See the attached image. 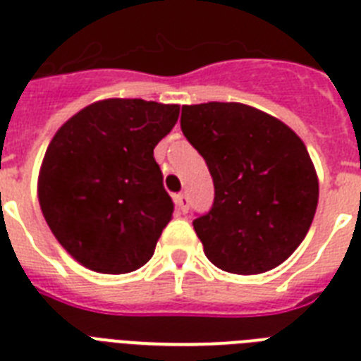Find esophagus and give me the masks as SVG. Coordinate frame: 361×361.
I'll return each instance as SVG.
<instances>
[{"mask_svg":"<svg viewBox=\"0 0 361 361\" xmlns=\"http://www.w3.org/2000/svg\"><path fill=\"white\" fill-rule=\"evenodd\" d=\"M174 202H176V206H178V209H180L181 214H187V209H189V200H187L185 195H176Z\"/></svg>","mask_w":361,"mask_h":361,"instance_id":"34e87169","label":"esophagus"}]
</instances>
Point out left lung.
Masks as SVG:
<instances>
[{"label":"left lung","instance_id":"obj_1","mask_svg":"<svg viewBox=\"0 0 361 361\" xmlns=\"http://www.w3.org/2000/svg\"><path fill=\"white\" fill-rule=\"evenodd\" d=\"M181 130L214 178V206L192 221L209 262L238 275L285 262L319 204V176L302 138L255 106L217 101L185 104Z\"/></svg>","mask_w":361,"mask_h":361}]
</instances>
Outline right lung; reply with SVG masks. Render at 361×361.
I'll use <instances>...</instances> for the list:
<instances>
[{
  "label": "right lung",
  "instance_id": "1",
  "mask_svg": "<svg viewBox=\"0 0 361 361\" xmlns=\"http://www.w3.org/2000/svg\"><path fill=\"white\" fill-rule=\"evenodd\" d=\"M180 104L103 99L65 121L37 180L42 215L59 245L97 274H129L153 257L174 204L153 147Z\"/></svg>",
  "mask_w": 361,
  "mask_h": 361
}]
</instances>
